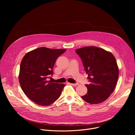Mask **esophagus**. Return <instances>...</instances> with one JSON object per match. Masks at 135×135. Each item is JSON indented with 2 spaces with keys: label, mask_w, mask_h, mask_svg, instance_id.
I'll list each match as a JSON object with an SVG mask.
<instances>
[{
  "label": "esophagus",
  "mask_w": 135,
  "mask_h": 135,
  "mask_svg": "<svg viewBox=\"0 0 135 135\" xmlns=\"http://www.w3.org/2000/svg\"><path fill=\"white\" fill-rule=\"evenodd\" d=\"M68 84L72 85V86H77V85H78L79 84V83H68Z\"/></svg>",
  "instance_id": "esophagus-1"
}]
</instances>
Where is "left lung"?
<instances>
[{"label": "left lung", "mask_w": 135, "mask_h": 135, "mask_svg": "<svg viewBox=\"0 0 135 135\" xmlns=\"http://www.w3.org/2000/svg\"><path fill=\"white\" fill-rule=\"evenodd\" d=\"M81 58L90 83L82 98L91 104L105 101L115 89L119 78V68L114 56L110 52L95 46L76 50Z\"/></svg>", "instance_id": "left-lung-1"}]
</instances>
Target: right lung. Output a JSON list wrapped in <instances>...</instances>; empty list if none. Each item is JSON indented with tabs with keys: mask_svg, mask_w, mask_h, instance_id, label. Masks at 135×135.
Segmentation results:
<instances>
[{
	"mask_svg": "<svg viewBox=\"0 0 135 135\" xmlns=\"http://www.w3.org/2000/svg\"><path fill=\"white\" fill-rule=\"evenodd\" d=\"M66 49L39 47L28 52L20 64L18 80L27 97L37 105L49 106L61 95L64 84L47 81L55 61Z\"/></svg>",
	"mask_w": 135,
	"mask_h": 135,
	"instance_id": "1",
	"label": "right lung"
}]
</instances>
